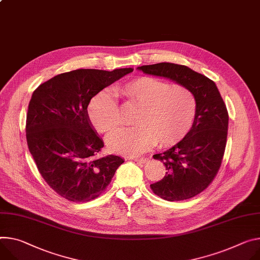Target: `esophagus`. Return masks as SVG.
<instances>
[{
	"label": "esophagus",
	"instance_id": "34e87169",
	"mask_svg": "<svg viewBox=\"0 0 260 260\" xmlns=\"http://www.w3.org/2000/svg\"><path fill=\"white\" fill-rule=\"evenodd\" d=\"M132 159H134L137 162H141V164H145L148 161L147 157H131Z\"/></svg>",
	"mask_w": 260,
	"mask_h": 260
}]
</instances>
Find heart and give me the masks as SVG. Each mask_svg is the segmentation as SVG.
Returning <instances> with one entry per match:
<instances>
[{
  "instance_id": "obj_1",
  "label": "heart",
  "mask_w": 260,
  "mask_h": 260,
  "mask_svg": "<svg viewBox=\"0 0 260 260\" xmlns=\"http://www.w3.org/2000/svg\"><path fill=\"white\" fill-rule=\"evenodd\" d=\"M126 102L139 106L135 126L123 127L108 138L109 147L118 153L136 155L152 147L171 146L190 131L196 115V100L182 85H170L151 78L139 77L116 88ZM88 117L101 133H111L120 124L117 104L109 92L102 91L88 106Z\"/></svg>"
}]
</instances>
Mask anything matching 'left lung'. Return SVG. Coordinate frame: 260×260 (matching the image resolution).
Listing matches in <instances>:
<instances>
[{
  "label": "left lung",
  "instance_id": "8db88e82",
  "mask_svg": "<svg viewBox=\"0 0 260 260\" xmlns=\"http://www.w3.org/2000/svg\"><path fill=\"white\" fill-rule=\"evenodd\" d=\"M137 69L185 86L194 94L197 107L193 125L177 144L153 155L167 172L150 184L153 193L165 200L190 199L205 190L221 166L228 131L226 106L216 84L187 66L162 62Z\"/></svg>",
  "mask_w": 260,
  "mask_h": 260
}]
</instances>
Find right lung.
Instances as JSON below:
<instances>
[{"label":"right lung","instance_id":"right-lung-1","mask_svg":"<svg viewBox=\"0 0 260 260\" xmlns=\"http://www.w3.org/2000/svg\"><path fill=\"white\" fill-rule=\"evenodd\" d=\"M133 70L77 69L52 78L33 92L26 124L28 147L41 176L65 199L98 198L124 161L118 155L100 156L104 142L87 108L99 92Z\"/></svg>","mask_w":260,"mask_h":260}]
</instances>
